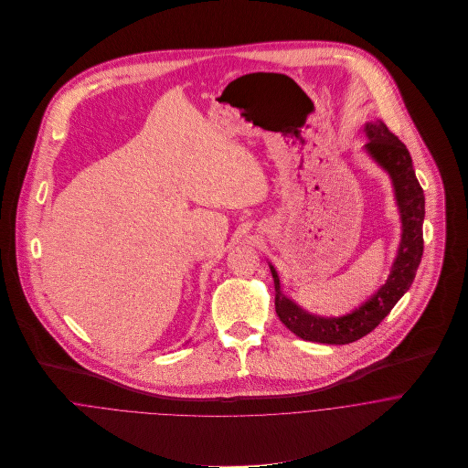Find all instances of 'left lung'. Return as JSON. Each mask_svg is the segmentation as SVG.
<instances>
[{"mask_svg":"<svg viewBox=\"0 0 468 468\" xmlns=\"http://www.w3.org/2000/svg\"><path fill=\"white\" fill-rule=\"evenodd\" d=\"M367 144L364 151L391 178L395 201L400 212V245L388 281L358 308L340 317H323L301 308L281 290L277 270L270 263L275 286V314L281 323L303 340L321 344H349L373 332L393 310L414 281L423 254L425 197L414 175L412 158L399 136L382 121L366 122Z\"/></svg>","mask_w":468,"mask_h":468,"instance_id":"8db88e82","label":"left lung"}]
</instances>
